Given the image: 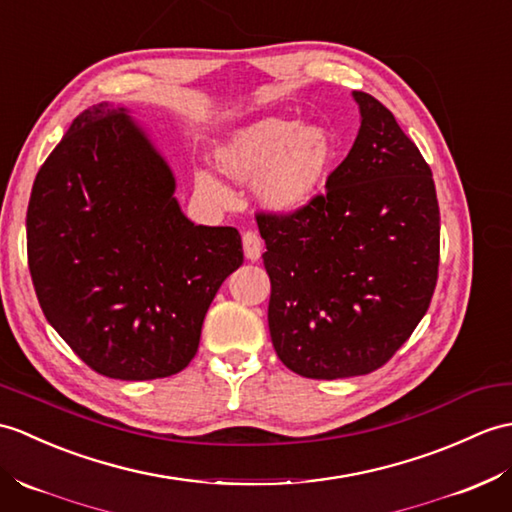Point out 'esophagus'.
Instances as JSON below:
<instances>
[{"mask_svg":"<svg viewBox=\"0 0 512 512\" xmlns=\"http://www.w3.org/2000/svg\"><path fill=\"white\" fill-rule=\"evenodd\" d=\"M242 244H244L246 259L257 261L261 257V237L255 231H246L242 237Z\"/></svg>","mask_w":512,"mask_h":512,"instance_id":"1","label":"esophagus"}]
</instances>
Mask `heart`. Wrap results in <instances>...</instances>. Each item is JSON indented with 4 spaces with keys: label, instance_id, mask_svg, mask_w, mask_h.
Returning a JSON list of instances; mask_svg holds the SVG:
<instances>
[{
    "label": "heart",
    "instance_id": "obj_1",
    "mask_svg": "<svg viewBox=\"0 0 512 512\" xmlns=\"http://www.w3.org/2000/svg\"><path fill=\"white\" fill-rule=\"evenodd\" d=\"M336 161L338 141L327 126L285 117H264L237 128L216 150L218 168L235 181L253 178L259 205L277 213H294L314 202ZM196 185L211 196H224L209 172H198Z\"/></svg>",
    "mask_w": 512,
    "mask_h": 512
}]
</instances>
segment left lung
<instances>
[{
  "instance_id": "left-lung-1",
  "label": "left lung",
  "mask_w": 512,
  "mask_h": 512,
  "mask_svg": "<svg viewBox=\"0 0 512 512\" xmlns=\"http://www.w3.org/2000/svg\"><path fill=\"white\" fill-rule=\"evenodd\" d=\"M360 130L325 194L257 213L279 360L310 379L384 366L421 323L438 279L441 213L430 165L395 115L353 91Z\"/></svg>"
}]
</instances>
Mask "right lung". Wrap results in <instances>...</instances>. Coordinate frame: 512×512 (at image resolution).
Returning a JSON list of instances; mask_svg holds the SVG:
<instances>
[{
    "instance_id": "right-lung-1",
    "label": "right lung",
    "mask_w": 512,
    "mask_h": 512,
    "mask_svg": "<svg viewBox=\"0 0 512 512\" xmlns=\"http://www.w3.org/2000/svg\"><path fill=\"white\" fill-rule=\"evenodd\" d=\"M176 178L124 106L71 122L34 178L28 266L41 310L95 373L144 382L192 362L222 281L242 266L233 227L194 224Z\"/></svg>"
}]
</instances>
